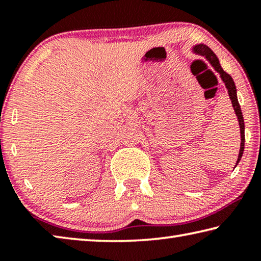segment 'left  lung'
Here are the masks:
<instances>
[{"label": "left lung", "instance_id": "8db88e82", "mask_svg": "<svg viewBox=\"0 0 261 261\" xmlns=\"http://www.w3.org/2000/svg\"><path fill=\"white\" fill-rule=\"evenodd\" d=\"M194 51L198 53V54H200L202 56H205L207 60H208L210 63L212 64V67H213L216 71L220 73L221 78H222L223 83L226 84V87L228 90V93L229 96H230V100H231V103H232V107L233 110H235L236 113V116L238 118V123H240V127H241V149H240V154H238V159H237V162H236V166L238 165V162L241 161L242 155H243V151H244V143H245V135H244V120H243V115H242V110H241V106L238 103V100H237V94H236V86H235V83H233L231 76L229 73H227L224 70L221 68L220 65V62L218 60V57L213 53V50L211 49L210 47H207L205 45H197L194 47ZM235 166V167H236Z\"/></svg>", "mask_w": 261, "mask_h": 261}]
</instances>
